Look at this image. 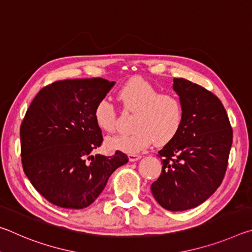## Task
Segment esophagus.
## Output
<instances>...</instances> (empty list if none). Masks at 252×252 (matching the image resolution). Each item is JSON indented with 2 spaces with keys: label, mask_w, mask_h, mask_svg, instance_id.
<instances>
[{
  "label": "esophagus",
  "mask_w": 252,
  "mask_h": 252,
  "mask_svg": "<svg viewBox=\"0 0 252 252\" xmlns=\"http://www.w3.org/2000/svg\"><path fill=\"white\" fill-rule=\"evenodd\" d=\"M139 159H141V156H140V155H129V160L131 162L138 161Z\"/></svg>",
  "instance_id": "1"
}]
</instances>
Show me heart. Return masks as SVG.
Segmentation results:
<instances>
[{"label":"heart","mask_w":252,"mask_h":252,"mask_svg":"<svg viewBox=\"0 0 252 252\" xmlns=\"http://www.w3.org/2000/svg\"><path fill=\"white\" fill-rule=\"evenodd\" d=\"M117 97L123 110L134 114L130 134L116 135L106 140L111 150H121L135 155L155 142L163 146L176 138L183 122V105L173 93H160L148 81L134 78L118 91ZM94 119L97 126L108 133L117 129L118 114L106 100L95 105Z\"/></svg>","instance_id":"1"}]
</instances>
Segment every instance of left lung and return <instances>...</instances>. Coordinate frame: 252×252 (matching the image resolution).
I'll list each match as a JSON object with an SVG mask.
<instances>
[{
    "label": "left lung",
    "mask_w": 252,
    "mask_h": 252,
    "mask_svg": "<svg viewBox=\"0 0 252 252\" xmlns=\"http://www.w3.org/2000/svg\"><path fill=\"white\" fill-rule=\"evenodd\" d=\"M183 105L176 138L158 157L162 171L151 185L155 199L170 211L199 206L218 189L227 171L232 127L218 96L186 79H173Z\"/></svg>",
    "instance_id": "1"
}]
</instances>
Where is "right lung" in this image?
I'll list each match as a JSON object with an SVG mask.
<instances>
[{
	"label": "right lung",
	"instance_id": "add662e5",
	"mask_svg": "<svg viewBox=\"0 0 252 252\" xmlns=\"http://www.w3.org/2000/svg\"><path fill=\"white\" fill-rule=\"evenodd\" d=\"M114 82L101 78L57 81L41 89L21 123L23 171L55 206L83 209L99 197L126 153L90 156L103 142L95 105Z\"/></svg>",
	"mask_w": 252,
	"mask_h": 252
}]
</instances>
